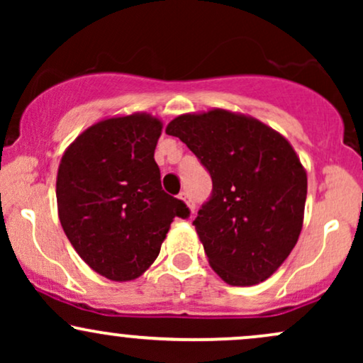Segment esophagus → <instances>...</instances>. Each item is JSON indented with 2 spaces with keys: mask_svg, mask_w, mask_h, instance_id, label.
Masks as SVG:
<instances>
[{
  "mask_svg": "<svg viewBox=\"0 0 363 363\" xmlns=\"http://www.w3.org/2000/svg\"><path fill=\"white\" fill-rule=\"evenodd\" d=\"M179 198H181L182 201H184L186 205H187V208H189L191 215H194V203H193V199H191L189 196H187V193H181V194H179Z\"/></svg>",
  "mask_w": 363,
  "mask_h": 363,
  "instance_id": "34e87169",
  "label": "esophagus"
}]
</instances>
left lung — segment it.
Listing matches in <instances>:
<instances>
[{"label": "left lung", "instance_id": "left-lung-1", "mask_svg": "<svg viewBox=\"0 0 363 363\" xmlns=\"http://www.w3.org/2000/svg\"><path fill=\"white\" fill-rule=\"evenodd\" d=\"M201 160L213 193L193 222L225 283L251 286L277 272L297 244L307 174L285 136L225 109L182 114L165 128Z\"/></svg>", "mask_w": 363, "mask_h": 363}]
</instances>
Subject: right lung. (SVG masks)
Masks as SVG:
<instances>
[{"label":"right lung","instance_id":"obj_1","mask_svg":"<svg viewBox=\"0 0 363 363\" xmlns=\"http://www.w3.org/2000/svg\"><path fill=\"white\" fill-rule=\"evenodd\" d=\"M162 121L147 112L86 128L66 148L56 179L57 215L74 251L112 281L143 274L160 252L181 199L162 189L153 153Z\"/></svg>","mask_w":363,"mask_h":363}]
</instances>
